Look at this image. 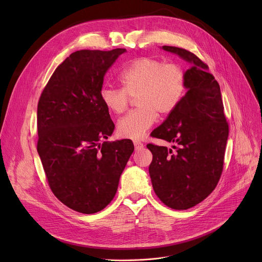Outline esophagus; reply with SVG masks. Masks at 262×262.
<instances>
[{
  "instance_id": "obj_1",
  "label": "esophagus",
  "mask_w": 262,
  "mask_h": 262,
  "mask_svg": "<svg viewBox=\"0 0 262 262\" xmlns=\"http://www.w3.org/2000/svg\"><path fill=\"white\" fill-rule=\"evenodd\" d=\"M134 145H135V149L136 150H140V149H142L143 148V143H141V142H139V141H134Z\"/></svg>"
}]
</instances>
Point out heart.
Segmentation results:
<instances>
[{"label": "heart", "instance_id": "obj_1", "mask_svg": "<svg viewBox=\"0 0 262 262\" xmlns=\"http://www.w3.org/2000/svg\"><path fill=\"white\" fill-rule=\"evenodd\" d=\"M122 88L104 86L100 90L103 105L115 115L126 109L129 98L138 108L118 121L122 138L139 140L156 121L157 113L166 116L180 105L187 89V74L178 63H166L154 57L130 61L119 74Z\"/></svg>", "mask_w": 262, "mask_h": 262}]
</instances>
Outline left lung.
Segmentation results:
<instances>
[{
    "instance_id": "left-lung-1",
    "label": "left lung",
    "mask_w": 262,
    "mask_h": 262,
    "mask_svg": "<svg viewBox=\"0 0 262 262\" xmlns=\"http://www.w3.org/2000/svg\"><path fill=\"white\" fill-rule=\"evenodd\" d=\"M162 49L193 66L186 72L188 91L182 102L152 132L154 138L174 142V149L148 143L153 154L148 172L159 200L172 209L186 210L207 198L221 178L228 123L220 85L208 66L188 50Z\"/></svg>"
}]
</instances>
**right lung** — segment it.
Segmentation results:
<instances>
[{"label":"right lung","mask_w":262,"mask_h":262,"mask_svg":"<svg viewBox=\"0 0 262 262\" xmlns=\"http://www.w3.org/2000/svg\"><path fill=\"white\" fill-rule=\"evenodd\" d=\"M125 49L80 50L54 71L37 108V150L50 189L80 213L104 209L134 152L132 140L104 141L115 124L100 99L104 75Z\"/></svg>","instance_id":"right-lung-1"}]
</instances>
